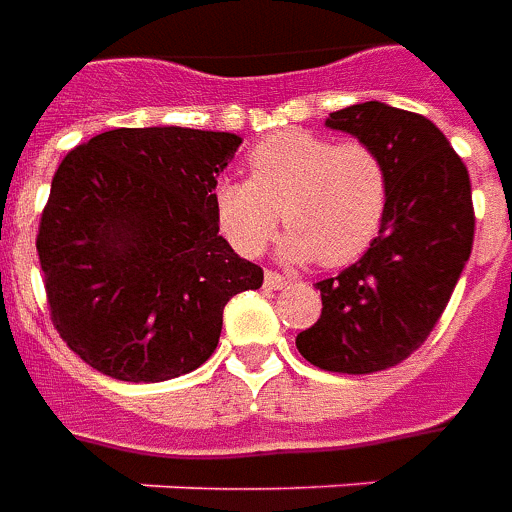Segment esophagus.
Returning <instances> with one entry per match:
<instances>
[{
    "instance_id": "34e87169",
    "label": "esophagus",
    "mask_w": 512,
    "mask_h": 512,
    "mask_svg": "<svg viewBox=\"0 0 512 512\" xmlns=\"http://www.w3.org/2000/svg\"><path fill=\"white\" fill-rule=\"evenodd\" d=\"M290 279L282 277V274H277V271H266V277H263V285H266L268 290H279L288 285Z\"/></svg>"
}]
</instances>
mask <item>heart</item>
Wrapping results in <instances>:
<instances>
[{"label": "heart", "mask_w": 512, "mask_h": 512, "mask_svg": "<svg viewBox=\"0 0 512 512\" xmlns=\"http://www.w3.org/2000/svg\"><path fill=\"white\" fill-rule=\"evenodd\" d=\"M249 180L224 178L213 211L235 252L260 255L282 224L279 252L293 263H354L376 241L389 205V172L376 147L312 131H279L246 156Z\"/></svg>", "instance_id": "b5f03b06"}]
</instances>
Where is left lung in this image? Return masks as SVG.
<instances>
[{
	"mask_svg": "<svg viewBox=\"0 0 512 512\" xmlns=\"http://www.w3.org/2000/svg\"><path fill=\"white\" fill-rule=\"evenodd\" d=\"M326 126L376 147L389 205L365 255L318 282L321 318L296 348L321 370L365 376L408 359L439 323L472 255V183L428 117L365 101L332 112Z\"/></svg>",
	"mask_w": 512,
	"mask_h": 512,
	"instance_id": "obj_1",
	"label": "left lung"
}]
</instances>
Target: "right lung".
Masks as SVG:
<instances>
[{
    "instance_id": "add662e5",
    "label": "right lung",
    "mask_w": 512,
    "mask_h": 512,
    "mask_svg": "<svg viewBox=\"0 0 512 512\" xmlns=\"http://www.w3.org/2000/svg\"><path fill=\"white\" fill-rule=\"evenodd\" d=\"M241 136L115 128L73 147L51 180L38 257L54 329L117 381H167L216 351L224 304L263 285L213 211Z\"/></svg>"
}]
</instances>
